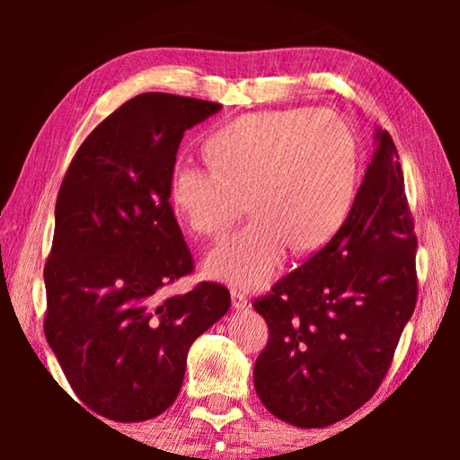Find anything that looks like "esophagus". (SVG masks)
I'll use <instances>...</instances> for the list:
<instances>
[{
	"instance_id": "esophagus-1",
	"label": "esophagus",
	"mask_w": 460,
	"mask_h": 460,
	"mask_svg": "<svg viewBox=\"0 0 460 460\" xmlns=\"http://www.w3.org/2000/svg\"><path fill=\"white\" fill-rule=\"evenodd\" d=\"M231 305H233V308L243 310L249 306V300L243 292L237 290V288H231Z\"/></svg>"
}]
</instances>
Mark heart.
I'll use <instances>...</instances> for the list:
<instances>
[{"label": "heart", "instance_id": "b5f03b06", "mask_svg": "<svg viewBox=\"0 0 460 460\" xmlns=\"http://www.w3.org/2000/svg\"><path fill=\"white\" fill-rule=\"evenodd\" d=\"M205 150L207 166H174L170 200L189 229L205 237L221 235L247 205L253 208L249 223L207 255V274L223 282H270L292 245L321 247L353 205L357 142L332 111L292 107L241 115L217 129Z\"/></svg>", "mask_w": 460, "mask_h": 460}]
</instances>
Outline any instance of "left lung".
<instances>
[{"instance_id":"left-lung-1","label":"left lung","mask_w":460,"mask_h":460,"mask_svg":"<svg viewBox=\"0 0 460 460\" xmlns=\"http://www.w3.org/2000/svg\"><path fill=\"white\" fill-rule=\"evenodd\" d=\"M376 152L345 223L323 249L253 300L270 337L253 385L271 414L324 428L373 398L416 308V247L400 155Z\"/></svg>"}]
</instances>
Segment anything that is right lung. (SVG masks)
Returning <instances> with one entry per match:
<instances>
[{
    "label": "right lung",
    "mask_w": 460,
    "mask_h": 460,
    "mask_svg": "<svg viewBox=\"0 0 460 460\" xmlns=\"http://www.w3.org/2000/svg\"><path fill=\"white\" fill-rule=\"evenodd\" d=\"M219 109L142 93L84 137L62 178L44 334L76 398L107 420L144 422L172 406L194 339L229 310L217 282L168 294L194 270L170 174L184 131Z\"/></svg>",
    "instance_id": "obj_1"
}]
</instances>
